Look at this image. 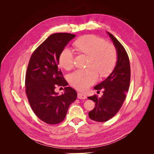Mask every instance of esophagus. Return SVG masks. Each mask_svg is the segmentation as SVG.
Wrapping results in <instances>:
<instances>
[{"instance_id":"1","label":"esophagus","mask_w":154,"mask_h":154,"mask_svg":"<svg viewBox=\"0 0 154 154\" xmlns=\"http://www.w3.org/2000/svg\"><path fill=\"white\" fill-rule=\"evenodd\" d=\"M78 98L80 99V100L86 99V98H87V96H85V94H83V93L78 92Z\"/></svg>"}]
</instances>
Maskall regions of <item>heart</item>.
<instances>
[{
    "label": "heart",
    "mask_w": 154,
    "mask_h": 154,
    "mask_svg": "<svg viewBox=\"0 0 154 154\" xmlns=\"http://www.w3.org/2000/svg\"><path fill=\"white\" fill-rule=\"evenodd\" d=\"M79 52L88 56L85 69H80L69 76V82L73 87L78 90H86L98 79V73L102 77L109 74L114 68L118 59V53L115 46L106 42L100 37L87 35L78 38L74 43ZM59 64L66 70L74 66L72 51L69 48H63L59 55Z\"/></svg>",
    "instance_id": "1"
}]
</instances>
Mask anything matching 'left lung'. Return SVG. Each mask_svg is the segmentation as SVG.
Wrapping results in <instances>:
<instances>
[{
	"label": "left lung",
	"mask_w": 154,
	"mask_h": 154,
	"mask_svg": "<svg viewBox=\"0 0 154 154\" xmlns=\"http://www.w3.org/2000/svg\"><path fill=\"white\" fill-rule=\"evenodd\" d=\"M118 52L116 66L109 76L94 87L95 90L102 89L103 94L88 97L95 103V107L88 112L91 119L96 122H105L117 114L124 103L130 82V66L128 54L122 44L110 32Z\"/></svg>",
	"instance_id": "obj_1"
}]
</instances>
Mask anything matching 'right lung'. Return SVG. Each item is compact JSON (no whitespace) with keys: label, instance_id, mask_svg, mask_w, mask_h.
<instances>
[{"label":"right lung","instance_id":"obj_1","mask_svg":"<svg viewBox=\"0 0 154 154\" xmlns=\"http://www.w3.org/2000/svg\"><path fill=\"white\" fill-rule=\"evenodd\" d=\"M75 35L58 32L51 35L31 54L26 74V93L32 111L49 125L61 123L67 110L77 97L76 91L70 87L58 95L57 86L67 85L58 67L59 55Z\"/></svg>","mask_w":154,"mask_h":154}]
</instances>
